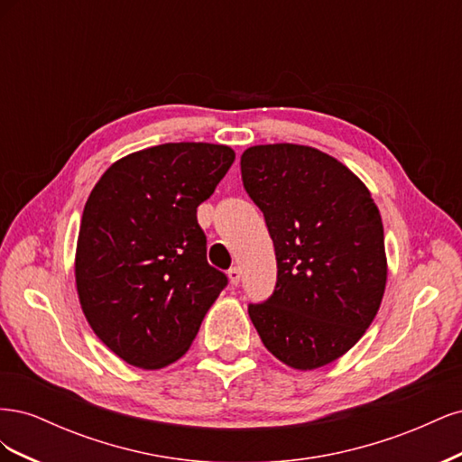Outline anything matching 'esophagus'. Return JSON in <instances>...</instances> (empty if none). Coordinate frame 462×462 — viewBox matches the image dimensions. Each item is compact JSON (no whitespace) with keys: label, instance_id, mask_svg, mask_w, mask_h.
<instances>
[{"label":"esophagus","instance_id":"esophagus-1","mask_svg":"<svg viewBox=\"0 0 462 462\" xmlns=\"http://www.w3.org/2000/svg\"><path fill=\"white\" fill-rule=\"evenodd\" d=\"M227 277H229V283L236 287V285H239V282H241V270L239 268H231L227 272Z\"/></svg>","mask_w":462,"mask_h":462}]
</instances>
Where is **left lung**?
I'll use <instances>...</instances> for the list:
<instances>
[{
  "label": "left lung",
  "instance_id": "left-lung-1",
  "mask_svg": "<svg viewBox=\"0 0 462 462\" xmlns=\"http://www.w3.org/2000/svg\"><path fill=\"white\" fill-rule=\"evenodd\" d=\"M243 185L263 212L277 283L248 316L263 346L316 370L358 343L387 283L383 223L366 185L329 153L302 144L250 146Z\"/></svg>",
  "mask_w": 462,
  "mask_h": 462
}]
</instances>
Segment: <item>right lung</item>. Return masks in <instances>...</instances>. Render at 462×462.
I'll return each mask as SVG.
<instances>
[{
  "mask_svg": "<svg viewBox=\"0 0 462 462\" xmlns=\"http://www.w3.org/2000/svg\"><path fill=\"white\" fill-rule=\"evenodd\" d=\"M233 162L229 146L167 143L117 160L92 189L77 239V292L94 333L127 365H173L227 285L206 260L197 208Z\"/></svg>",
  "mask_w": 462,
  "mask_h": 462,
  "instance_id": "1",
  "label": "right lung"
}]
</instances>
